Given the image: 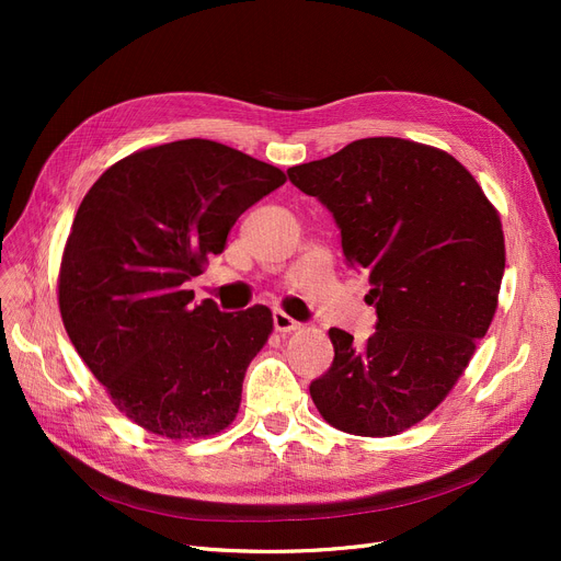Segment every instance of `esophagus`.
I'll return each mask as SVG.
<instances>
[{
	"label": "esophagus",
	"mask_w": 561,
	"mask_h": 561,
	"mask_svg": "<svg viewBox=\"0 0 561 561\" xmlns=\"http://www.w3.org/2000/svg\"><path fill=\"white\" fill-rule=\"evenodd\" d=\"M273 325H275V330L282 332V334L300 330V322L293 320V318H290L288 313H284V311H275V313H273Z\"/></svg>",
	"instance_id": "34e87169"
}]
</instances>
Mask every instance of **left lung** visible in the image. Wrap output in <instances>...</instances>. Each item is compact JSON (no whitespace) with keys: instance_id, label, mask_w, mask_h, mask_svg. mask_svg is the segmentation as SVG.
Returning a JSON list of instances; mask_svg holds the SVG:
<instances>
[{"instance_id":"1","label":"left lung","mask_w":561,"mask_h":561,"mask_svg":"<svg viewBox=\"0 0 561 561\" xmlns=\"http://www.w3.org/2000/svg\"><path fill=\"white\" fill-rule=\"evenodd\" d=\"M288 180L332 211L377 309L364 345L330 330L334 362L311 381L313 404L341 432L400 434L446 400L491 325L505 273L500 216L455 157L393 136L293 165Z\"/></svg>"}]
</instances>
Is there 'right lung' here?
Returning <instances> with one entry per match:
<instances>
[{
  "label": "right lung",
  "mask_w": 561,
  "mask_h": 561,
  "mask_svg": "<svg viewBox=\"0 0 561 561\" xmlns=\"http://www.w3.org/2000/svg\"><path fill=\"white\" fill-rule=\"evenodd\" d=\"M286 174L216 140L186 138L113 163L85 193L58 271V309L83 364L123 414L172 440L227 430L250 362L273 334L254 305H193L243 211Z\"/></svg>",
  "instance_id": "right-lung-1"
}]
</instances>
